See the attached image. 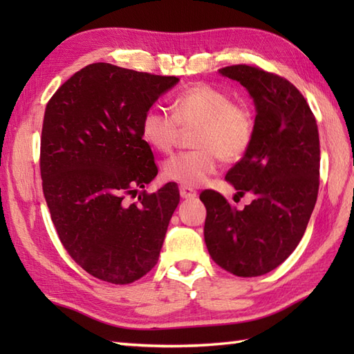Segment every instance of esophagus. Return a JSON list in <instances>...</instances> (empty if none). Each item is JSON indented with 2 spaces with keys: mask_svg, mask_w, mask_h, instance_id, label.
<instances>
[{
  "mask_svg": "<svg viewBox=\"0 0 354 354\" xmlns=\"http://www.w3.org/2000/svg\"><path fill=\"white\" fill-rule=\"evenodd\" d=\"M179 194H181L183 199H194L198 196L196 190H193V189H190V187H185V185L179 187Z\"/></svg>",
  "mask_w": 354,
  "mask_h": 354,
  "instance_id": "34e87169",
  "label": "esophagus"
}]
</instances>
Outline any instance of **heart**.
Returning a JSON list of instances; mask_svg holds the SVG:
<instances>
[{"instance_id": "heart-1", "label": "heart", "mask_w": 354, "mask_h": 354, "mask_svg": "<svg viewBox=\"0 0 354 354\" xmlns=\"http://www.w3.org/2000/svg\"><path fill=\"white\" fill-rule=\"evenodd\" d=\"M181 127H194V149L165 160L162 175L169 181L194 187L214 175L219 158L222 162H234L248 152L255 135V114L248 102L232 100L223 89L196 84L173 99L171 114L160 108L147 109L141 135L150 147L169 153L176 146Z\"/></svg>"}]
</instances>
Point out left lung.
<instances>
[{
  "label": "left lung",
  "mask_w": 354,
  "mask_h": 354,
  "mask_svg": "<svg viewBox=\"0 0 354 354\" xmlns=\"http://www.w3.org/2000/svg\"><path fill=\"white\" fill-rule=\"evenodd\" d=\"M252 97L251 147L225 179L236 196L252 202L237 209L205 190L204 237L212 259L237 277H259L280 266L303 239L319 189V133L303 94L289 80L251 65L219 70Z\"/></svg>",
  "instance_id": "1"
}]
</instances>
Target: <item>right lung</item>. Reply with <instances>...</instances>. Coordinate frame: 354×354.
Listing matches in <instances>:
<instances>
[{"instance_id": "1", "label": "right lung", "mask_w": 354, "mask_h": 354, "mask_svg": "<svg viewBox=\"0 0 354 354\" xmlns=\"http://www.w3.org/2000/svg\"><path fill=\"white\" fill-rule=\"evenodd\" d=\"M178 82L97 62L66 80L45 108L44 196L66 252L99 280L133 283L160 257L179 192L169 183L129 199L158 173L142 117Z\"/></svg>"}]
</instances>
